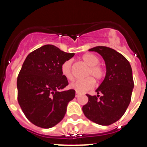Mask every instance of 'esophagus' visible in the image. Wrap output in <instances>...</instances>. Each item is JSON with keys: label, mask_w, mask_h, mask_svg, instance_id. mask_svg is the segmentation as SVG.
Instances as JSON below:
<instances>
[{"label": "esophagus", "mask_w": 147, "mask_h": 147, "mask_svg": "<svg viewBox=\"0 0 147 147\" xmlns=\"http://www.w3.org/2000/svg\"><path fill=\"white\" fill-rule=\"evenodd\" d=\"M80 95H81V94H80V93H78V92H76V97H79L80 96Z\"/></svg>", "instance_id": "obj_1"}]
</instances>
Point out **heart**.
Wrapping results in <instances>:
<instances>
[{
	"mask_svg": "<svg viewBox=\"0 0 147 147\" xmlns=\"http://www.w3.org/2000/svg\"><path fill=\"white\" fill-rule=\"evenodd\" d=\"M82 59L85 64L89 66L86 76H90L83 80H76L70 84V88L71 89L74 90L75 91L80 93H85L89 90L94 88L95 82L93 79L94 78L95 80L98 81L102 80L105 74L103 68L98 65L99 59L95 54L88 53L84 54L82 57ZM61 72L62 76H65L67 80H72V60L68 59L62 63L61 66ZM90 76L94 78H90Z\"/></svg>",
	"mask_w": 147,
	"mask_h": 147,
	"instance_id": "heart-1",
	"label": "heart"
}]
</instances>
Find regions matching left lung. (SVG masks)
<instances>
[{"mask_svg":"<svg viewBox=\"0 0 147 147\" xmlns=\"http://www.w3.org/2000/svg\"><path fill=\"white\" fill-rule=\"evenodd\" d=\"M89 51L102 56L106 65V75L96 90V96L87 94L88 102L82 107V111L93 122L110 125L122 117L130 103L134 88L132 67L124 56L113 49L96 46Z\"/></svg>","mask_w":147,"mask_h":147,"instance_id":"1","label":"left lung"}]
</instances>
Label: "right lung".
<instances>
[{
	"label": "right lung",
	"instance_id": "1",
	"mask_svg": "<svg viewBox=\"0 0 147 147\" xmlns=\"http://www.w3.org/2000/svg\"><path fill=\"white\" fill-rule=\"evenodd\" d=\"M74 56L45 45L26 58L17 80L18 100L26 117L34 125L48 129L64 118L76 92L62 91L68 82L62 76L61 66Z\"/></svg>",
	"mask_w": 147,
	"mask_h": 147
}]
</instances>
